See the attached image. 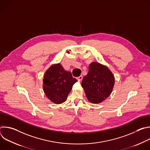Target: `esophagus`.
Listing matches in <instances>:
<instances>
[{
  "mask_svg": "<svg viewBox=\"0 0 150 150\" xmlns=\"http://www.w3.org/2000/svg\"><path fill=\"white\" fill-rule=\"evenodd\" d=\"M82 78H83V76H82V75H80V76H78L77 78H78V80L81 81V80L82 79Z\"/></svg>",
  "mask_w": 150,
  "mask_h": 150,
  "instance_id": "obj_1",
  "label": "esophagus"
}]
</instances>
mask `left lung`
I'll list each match as a JSON object with an SVG mask.
<instances>
[{
	"mask_svg": "<svg viewBox=\"0 0 150 150\" xmlns=\"http://www.w3.org/2000/svg\"><path fill=\"white\" fill-rule=\"evenodd\" d=\"M115 84V78L110 71L99 63L93 62L88 74L82 81L88 100L92 103H100L111 94Z\"/></svg>",
	"mask_w": 150,
	"mask_h": 150,
	"instance_id": "1",
	"label": "left lung"
}]
</instances>
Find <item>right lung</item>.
Returning <instances> with one entry per match:
<instances>
[{"mask_svg":"<svg viewBox=\"0 0 150 150\" xmlns=\"http://www.w3.org/2000/svg\"><path fill=\"white\" fill-rule=\"evenodd\" d=\"M77 80L70 72L64 70L60 64L52 65L46 71L43 79V90L47 97L56 104L66 101Z\"/></svg>","mask_w":150,"mask_h":150,"instance_id":"add662e5","label":"right lung"}]
</instances>
